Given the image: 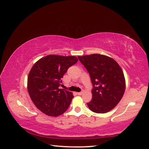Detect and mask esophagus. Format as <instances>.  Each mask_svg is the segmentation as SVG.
I'll return each mask as SVG.
<instances>
[{
	"label": "esophagus",
	"instance_id": "obj_1",
	"mask_svg": "<svg viewBox=\"0 0 149 149\" xmlns=\"http://www.w3.org/2000/svg\"><path fill=\"white\" fill-rule=\"evenodd\" d=\"M83 93V91H81V92H78L77 93V94L78 95H81V94Z\"/></svg>",
	"mask_w": 149,
	"mask_h": 149
}]
</instances>
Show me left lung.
I'll return each instance as SVG.
<instances>
[{"label":"left lung","mask_w":149,"mask_h":149,"mask_svg":"<svg viewBox=\"0 0 149 149\" xmlns=\"http://www.w3.org/2000/svg\"><path fill=\"white\" fill-rule=\"evenodd\" d=\"M78 58L89 73L93 84L92 100L87 103L89 109L96 113L112 110L125 91V81L121 68L112 58L100 54Z\"/></svg>","instance_id":"1"}]
</instances>
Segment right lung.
Masks as SVG:
<instances>
[{"mask_svg": "<svg viewBox=\"0 0 149 149\" xmlns=\"http://www.w3.org/2000/svg\"><path fill=\"white\" fill-rule=\"evenodd\" d=\"M78 60L74 56L49 55L31 68L27 80L28 91L35 106L44 114L56 117L68 109L74 96L59 87L68 69Z\"/></svg>", "mask_w": 149, "mask_h": 149, "instance_id": "obj_1", "label": "right lung"}]
</instances>
